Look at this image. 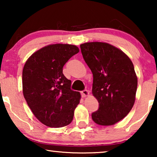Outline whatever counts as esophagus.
<instances>
[{"label": "esophagus", "mask_w": 157, "mask_h": 157, "mask_svg": "<svg viewBox=\"0 0 157 157\" xmlns=\"http://www.w3.org/2000/svg\"><path fill=\"white\" fill-rule=\"evenodd\" d=\"M81 94L82 97H86V96H88L89 95V91L88 90H83V91L81 92Z\"/></svg>", "instance_id": "esophagus-1"}]
</instances>
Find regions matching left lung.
<instances>
[{
  "mask_svg": "<svg viewBox=\"0 0 157 157\" xmlns=\"http://www.w3.org/2000/svg\"><path fill=\"white\" fill-rule=\"evenodd\" d=\"M80 47L93 74L92 94L99 104L92 119L98 125H113L134 104L137 76L134 65L123 51L107 43L89 42Z\"/></svg>",
  "mask_w": 157,
  "mask_h": 157,
  "instance_id": "left-lung-1",
  "label": "left lung"
}]
</instances>
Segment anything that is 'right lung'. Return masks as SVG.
<instances>
[{
	"label": "right lung",
	"instance_id": "1",
	"mask_svg": "<svg viewBox=\"0 0 157 157\" xmlns=\"http://www.w3.org/2000/svg\"><path fill=\"white\" fill-rule=\"evenodd\" d=\"M79 49L70 44H51L33 53L23 69V94L34 116L44 125L60 128L72 121L81 99L63 74L65 63Z\"/></svg>",
	"mask_w": 157,
	"mask_h": 157
}]
</instances>
